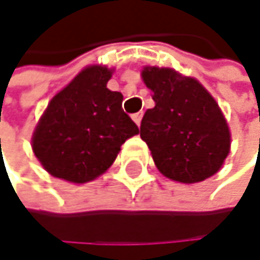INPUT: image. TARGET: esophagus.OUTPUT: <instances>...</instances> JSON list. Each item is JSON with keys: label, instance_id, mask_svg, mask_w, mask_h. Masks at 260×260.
Here are the masks:
<instances>
[{"label": "esophagus", "instance_id": "esophagus-1", "mask_svg": "<svg viewBox=\"0 0 260 260\" xmlns=\"http://www.w3.org/2000/svg\"><path fill=\"white\" fill-rule=\"evenodd\" d=\"M142 117H143V114L142 112H137V114H133V120L137 123V126H140V123H142Z\"/></svg>", "mask_w": 260, "mask_h": 260}]
</instances>
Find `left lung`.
Returning <instances> with one entry per match:
<instances>
[{
	"label": "left lung",
	"instance_id": "8db88e82",
	"mask_svg": "<svg viewBox=\"0 0 260 260\" xmlns=\"http://www.w3.org/2000/svg\"><path fill=\"white\" fill-rule=\"evenodd\" d=\"M142 78L155 106L140 124L157 170L171 180L197 183L214 176L230 154L228 123L210 92L171 68L146 66Z\"/></svg>",
	"mask_w": 260,
	"mask_h": 260
}]
</instances>
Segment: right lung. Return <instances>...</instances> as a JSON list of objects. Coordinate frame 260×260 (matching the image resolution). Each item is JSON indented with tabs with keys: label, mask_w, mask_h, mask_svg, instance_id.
I'll list each match as a JSON object with an SVG mask.
<instances>
[{
	"label": "right lung",
	"mask_w": 260,
	"mask_h": 260,
	"mask_svg": "<svg viewBox=\"0 0 260 260\" xmlns=\"http://www.w3.org/2000/svg\"><path fill=\"white\" fill-rule=\"evenodd\" d=\"M112 69L84 68L41 115L32 149L43 168L71 183H87L108 171L137 124L121 109L123 95L106 87Z\"/></svg>",
	"instance_id": "obj_1"
}]
</instances>
